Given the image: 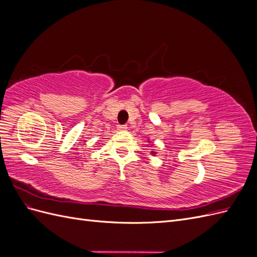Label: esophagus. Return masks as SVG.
Instances as JSON below:
<instances>
[{
	"label": "esophagus",
	"instance_id": "esophagus-1",
	"mask_svg": "<svg viewBox=\"0 0 257 257\" xmlns=\"http://www.w3.org/2000/svg\"><path fill=\"white\" fill-rule=\"evenodd\" d=\"M118 130L119 131H126L127 130V125H126V124H119Z\"/></svg>",
	"mask_w": 257,
	"mask_h": 257
}]
</instances>
